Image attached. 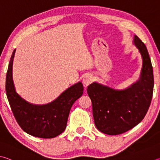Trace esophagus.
I'll list each match as a JSON object with an SVG mask.
<instances>
[{
    "label": "esophagus",
    "instance_id": "obj_1",
    "mask_svg": "<svg viewBox=\"0 0 160 160\" xmlns=\"http://www.w3.org/2000/svg\"><path fill=\"white\" fill-rule=\"evenodd\" d=\"M92 78L90 76V75H87L85 78H83V83L85 86H88L89 85L90 83L92 82Z\"/></svg>",
    "mask_w": 160,
    "mask_h": 160
}]
</instances>
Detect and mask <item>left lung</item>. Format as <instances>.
Returning <instances> with one entry per match:
<instances>
[{
  "label": "left lung",
  "instance_id": "left-lung-1",
  "mask_svg": "<svg viewBox=\"0 0 160 160\" xmlns=\"http://www.w3.org/2000/svg\"><path fill=\"white\" fill-rule=\"evenodd\" d=\"M133 42L143 58L137 82L122 91L96 82L88 88L95 125L106 134H121L137 125L146 116L152 100L154 77L148 52L137 36H134Z\"/></svg>",
  "mask_w": 160,
  "mask_h": 160
}]
</instances>
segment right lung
<instances>
[{
	"instance_id": "1",
	"label": "right lung",
	"mask_w": 160,
	"mask_h": 160,
	"mask_svg": "<svg viewBox=\"0 0 160 160\" xmlns=\"http://www.w3.org/2000/svg\"><path fill=\"white\" fill-rule=\"evenodd\" d=\"M12 54L6 75L5 89L13 115L20 127L28 134L42 138L56 137L65 130L70 110L83 94V85L78 82L63 92L56 100L42 106L28 103L17 94L12 80Z\"/></svg>"
}]
</instances>
